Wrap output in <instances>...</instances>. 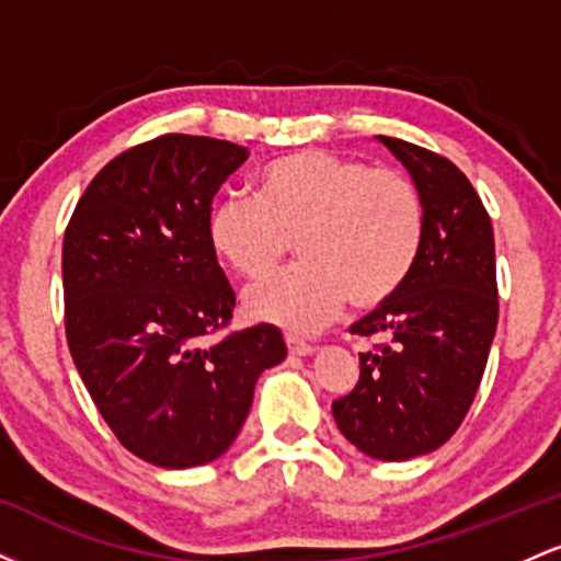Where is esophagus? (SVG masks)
Returning a JSON list of instances; mask_svg holds the SVG:
<instances>
[{"label": "esophagus", "instance_id": "34e87169", "mask_svg": "<svg viewBox=\"0 0 561 561\" xmlns=\"http://www.w3.org/2000/svg\"><path fill=\"white\" fill-rule=\"evenodd\" d=\"M285 340H287V347H289V353H293V356H308V353H313V345L306 343V340L295 337V334H287Z\"/></svg>", "mask_w": 561, "mask_h": 561}]
</instances>
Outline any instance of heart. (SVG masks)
I'll use <instances>...</instances> for the list:
<instances>
[{
    "label": "heart",
    "instance_id": "obj_1",
    "mask_svg": "<svg viewBox=\"0 0 561 561\" xmlns=\"http://www.w3.org/2000/svg\"><path fill=\"white\" fill-rule=\"evenodd\" d=\"M427 210L398 169L298 150L266 163L253 197H227L208 216L214 253L242 279H263L298 242L300 266L244 295V311L287 330H317L353 311H375L420 261Z\"/></svg>",
    "mask_w": 561,
    "mask_h": 561
}]
</instances>
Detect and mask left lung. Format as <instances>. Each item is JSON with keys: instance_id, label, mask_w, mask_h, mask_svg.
I'll return each instance as SVG.
<instances>
[{"instance_id": "1", "label": "left lung", "mask_w": 561, "mask_h": 561, "mask_svg": "<svg viewBox=\"0 0 561 561\" xmlns=\"http://www.w3.org/2000/svg\"><path fill=\"white\" fill-rule=\"evenodd\" d=\"M420 186V261L385 306L351 327L369 340L356 388L332 403L340 433L371 459L440 448L465 422L499 324L495 244L485 205L448 158L379 137Z\"/></svg>"}]
</instances>
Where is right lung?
I'll use <instances>...</instances> for the list:
<instances>
[{"label": "right lung", "instance_id": "add662e5", "mask_svg": "<svg viewBox=\"0 0 561 561\" xmlns=\"http://www.w3.org/2000/svg\"><path fill=\"white\" fill-rule=\"evenodd\" d=\"M248 160L234 141L163 134L89 182L62 240L66 337L121 446L165 469L234 443L282 332H227L234 289L208 240L214 197Z\"/></svg>", "mask_w": 561, "mask_h": 561}]
</instances>
